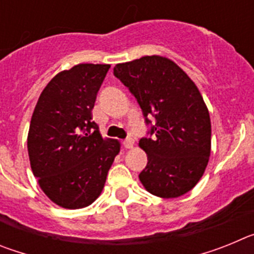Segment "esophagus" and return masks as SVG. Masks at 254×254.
I'll list each match as a JSON object with an SVG mask.
<instances>
[{"instance_id": "34e87169", "label": "esophagus", "mask_w": 254, "mask_h": 254, "mask_svg": "<svg viewBox=\"0 0 254 254\" xmlns=\"http://www.w3.org/2000/svg\"><path fill=\"white\" fill-rule=\"evenodd\" d=\"M123 146L126 147V149H132L133 147V138L131 137H127L125 141H123Z\"/></svg>"}]
</instances>
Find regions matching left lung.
Segmentation results:
<instances>
[{
    "mask_svg": "<svg viewBox=\"0 0 254 254\" xmlns=\"http://www.w3.org/2000/svg\"><path fill=\"white\" fill-rule=\"evenodd\" d=\"M113 73L128 87L150 125V137L138 142L147 154L138 176L143 187L163 198L190 192L203 176L211 152L210 114L194 82L160 56L118 64Z\"/></svg>",
    "mask_w": 254,
    "mask_h": 254,
    "instance_id": "1",
    "label": "left lung"
}]
</instances>
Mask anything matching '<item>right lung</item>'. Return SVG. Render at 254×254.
Segmentation results:
<instances>
[{
	"label": "right lung",
	"instance_id": "obj_1",
	"mask_svg": "<svg viewBox=\"0 0 254 254\" xmlns=\"http://www.w3.org/2000/svg\"><path fill=\"white\" fill-rule=\"evenodd\" d=\"M109 64H81L57 73L40 94L28 133L30 167L51 201L91 205L102 193L121 145L103 138L91 111Z\"/></svg>",
	"mask_w": 254,
	"mask_h": 254
}]
</instances>
